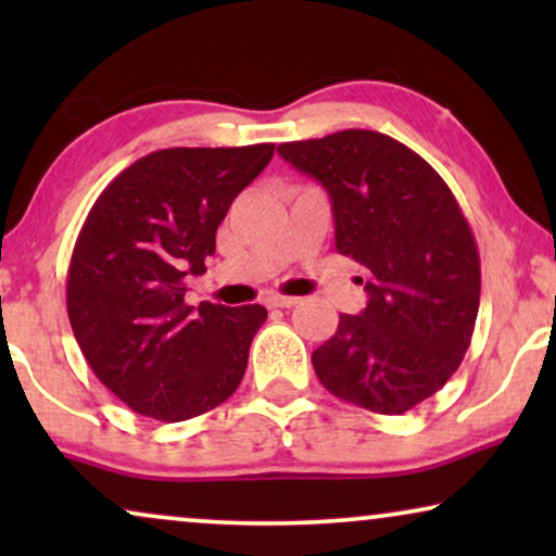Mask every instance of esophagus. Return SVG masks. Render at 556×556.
Listing matches in <instances>:
<instances>
[{
  "label": "esophagus",
  "mask_w": 556,
  "mask_h": 556,
  "mask_svg": "<svg viewBox=\"0 0 556 556\" xmlns=\"http://www.w3.org/2000/svg\"><path fill=\"white\" fill-rule=\"evenodd\" d=\"M265 303H268L270 308H293L299 299H293V295H268Z\"/></svg>",
  "instance_id": "34e87169"
}]
</instances>
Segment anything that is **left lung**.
Wrapping results in <instances>:
<instances>
[{"label": "left lung", "instance_id": "left-lung-1", "mask_svg": "<svg viewBox=\"0 0 556 556\" xmlns=\"http://www.w3.org/2000/svg\"><path fill=\"white\" fill-rule=\"evenodd\" d=\"M278 154L329 192L337 250L359 263L369 295L311 354L316 377L352 405L407 413L453 377L473 337L481 261L468 219L422 156L379 131L346 128Z\"/></svg>", "mask_w": 556, "mask_h": 556}]
</instances>
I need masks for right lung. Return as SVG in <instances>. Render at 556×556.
<instances>
[{"label":"right lung","instance_id":"add662e5","mask_svg":"<svg viewBox=\"0 0 556 556\" xmlns=\"http://www.w3.org/2000/svg\"><path fill=\"white\" fill-rule=\"evenodd\" d=\"M273 143L162 149L103 189L75 240L67 316L96 377L134 413L179 422L238 390L268 311L185 301L235 197Z\"/></svg>","mask_w":556,"mask_h":556}]
</instances>
